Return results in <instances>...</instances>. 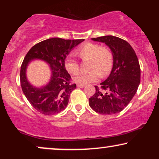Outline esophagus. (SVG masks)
I'll use <instances>...</instances> for the list:
<instances>
[{
  "label": "esophagus",
  "mask_w": 159,
  "mask_h": 159,
  "mask_svg": "<svg viewBox=\"0 0 159 159\" xmlns=\"http://www.w3.org/2000/svg\"><path fill=\"white\" fill-rule=\"evenodd\" d=\"M84 84H78L77 85V87H81V88H82V87H84Z\"/></svg>",
  "instance_id": "obj_1"
}]
</instances>
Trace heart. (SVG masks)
<instances>
[{"instance_id": "heart-1", "label": "heart", "mask_w": 159, "mask_h": 159, "mask_svg": "<svg viewBox=\"0 0 159 159\" xmlns=\"http://www.w3.org/2000/svg\"><path fill=\"white\" fill-rule=\"evenodd\" d=\"M76 54L83 61H89L88 73L76 75L73 78L78 84H87L96 81L99 76H105L110 72L113 65L112 53L106 47H101L95 43H87L75 51ZM65 68L70 74H76L79 70L78 62L68 57L65 60Z\"/></svg>"}]
</instances>
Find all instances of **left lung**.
<instances>
[{"label":"left lung","instance_id":"1","mask_svg":"<svg viewBox=\"0 0 159 159\" xmlns=\"http://www.w3.org/2000/svg\"><path fill=\"white\" fill-rule=\"evenodd\" d=\"M105 43L113 54V68L110 75L95 86L96 93L89 98L91 108L100 114L119 113L129 105L140 82V68L135 52L125 40L114 36L93 38Z\"/></svg>","mask_w":159,"mask_h":159}]
</instances>
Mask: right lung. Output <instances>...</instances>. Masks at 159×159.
<instances>
[{
    "label": "right lung",
    "instance_id": "1",
    "mask_svg": "<svg viewBox=\"0 0 159 159\" xmlns=\"http://www.w3.org/2000/svg\"><path fill=\"white\" fill-rule=\"evenodd\" d=\"M84 40L51 38L34 45L25 56L20 71L21 89L30 105L41 114H56L66 107L76 84L70 83L71 76L65 68V60L69 52ZM33 59L46 61L52 71L50 81L42 88L31 85L26 78V67Z\"/></svg>",
    "mask_w": 159,
    "mask_h": 159
}]
</instances>
